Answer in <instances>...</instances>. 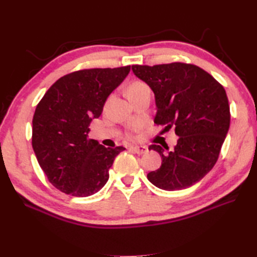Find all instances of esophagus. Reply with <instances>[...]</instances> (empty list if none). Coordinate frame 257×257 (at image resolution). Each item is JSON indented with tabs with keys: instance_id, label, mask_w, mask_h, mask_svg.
<instances>
[{
	"instance_id": "esophagus-1",
	"label": "esophagus",
	"mask_w": 257,
	"mask_h": 257,
	"mask_svg": "<svg viewBox=\"0 0 257 257\" xmlns=\"http://www.w3.org/2000/svg\"><path fill=\"white\" fill-rule=\"evenodd\" d=\"M130 149L133 152L139 154V155H143V154H146L148 152V148L146 146H132Z\"/></svg>"
}]
</instances>
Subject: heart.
<instances>
[{
  "instance_id": "obj_1",
  "label": "heart",
  "mask_w": 257,
  "mask_h": 257,
  "mask_svg": "<svg viewBox=\"0 0 257 257\" xmlns=\"http://www.w3.org/2000/svg\"><path fill=\"white\" fill-rule=\"evenodd\" d=\"M146 86H147L146 84H144L143 82H135V83H133L132 85H130V86L128 87L127 92H132V91L141 90V88H143V87H146Z\"/></svg>"
}]
</instances>
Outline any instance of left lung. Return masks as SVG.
I'll return each mask as SVG.
<instances>
[{"label": "left lung", "instance_id": "obj_1", "mask_svg": "<svg viewBox=\"0 0 257 257\" xmlns=\"http://www.w3.org/2000/svg\"><path fill=\"white\" fill-rule=\"evenodd\" d=\"M133 72L155 95L154 122L175 127L174 149L153 144L162 165L147 179L166 191L182 190L202 180L216 164L230 124L226 91L209 73L192 64L133 65Z\"/></svg>", "mask_w": 257, "mask_h": 257}]
</instances>
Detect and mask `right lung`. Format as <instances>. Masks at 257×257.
<instances>
[{"mask_svg": "<svg viewBox=\"0 0 257 257\" xmlns=\"http://www.w3.org/2000/svg\"><path fill=\"white\" fill-rule=\"evenodd\" d=\"M130 66L82 69L56 81L37 105L32 148L56 189L74 197L96 193L109 180L115 156L125 148H106L88 138L91 121L103 111L108 96Z\"/></svg>", "mask_w": 257, "mask_h": 257, "instance_id": "add662e5", "label": "right lung"}]
</instances>
